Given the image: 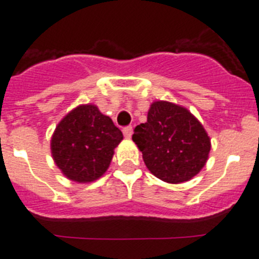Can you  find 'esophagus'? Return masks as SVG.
<instances>
[{
	"mask_svg": "<svg viewBox=\"0 0 259 259\" xmlns=\"http://www.w3.org/2000/svg\"><path fill=\"white\" fill-rule=\"evenodd\" d=\"M122 133H124L125 138H130V137H132V134H133V127L132 126L124 127V129H122Z\"/></svg>",
	"mask_w": 259,
	"mask_h": 259,
	"instance_id": "esophagus-1",
	"label": "esophagus"
}]
</instances>
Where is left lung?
I'll return each instance as SVG.
<instances>
[{
    "label": "left lung",
    "mask_w": 259,
    "mask_h": 259,
    "mask_svg": "<svg viewBox=\"0 0 259 259\" xmlns=\"http://www.w3.org/2000/svg\"><path fill=\"white\" fill-rule=\"evenodd\" d=\"M133 141L151 173L167 183L192 179L208 161L210 138L185 107L153 102L147 121L134 129Z\"/></svg>",
    "instance_id": "obj_1"
}]
</instances>
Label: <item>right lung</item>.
<instances>
[{
	"instance_id": "obj_1",
	"label": "right lung",
	"mask_w": 259,
	"mask_h": 259,
	"mask_svg": "<svg viewBox=\"0 0 259 259\" xmlns=\"http://www.w3.org/2000/svg\"><path fill=\"white\" fill-rule=\"evenodd\" d=\"M122 133L94 104H82L63 117L51 137V155L68 179L97 181L108 169Z\"/></svg>"
}]
</instances>
